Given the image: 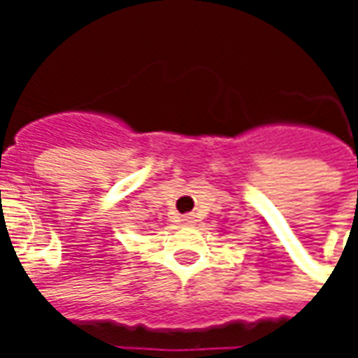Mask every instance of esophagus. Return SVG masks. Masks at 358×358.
Segmentation results:
<instances>
[{
  "label": "esophagus",
  "instance_id": "1",
  "mask_svg": "<svg viewBox=\"0 0 358 358\" xmlns=\"http://www.w3.org/2000/svg\"><path fill=\"white\" fill-rule=\"evenodd\" d=\"M182 220H184V224H194V218L192 217H184Z\"/></svg>",
  "mask_w": 358,
  "mask_h": 358
}]
</instances>
